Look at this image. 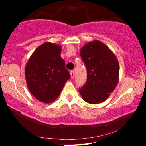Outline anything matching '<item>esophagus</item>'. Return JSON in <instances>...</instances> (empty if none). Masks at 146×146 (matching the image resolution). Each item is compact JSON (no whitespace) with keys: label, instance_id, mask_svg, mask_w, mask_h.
Listing matches in <instances>:
<instances>
[{"label":"esophagus","instance_id":"1","mask_svg":"<svg viewBox=\"0 0 146 146\" xmlns=\"http://www.w3.org/2000/svg\"><path fill=\"white\" fill-rule=\"evenodd\" d=\"M70 74H71V78L72 79L74 78V77H75V73H74V71H70Z\"/></svg>","mask_w":146,"mask_h":146}]
</instances>
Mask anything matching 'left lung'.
<instances>
[{"label": "left lung", "instance_id": "left-lung-1", "mask_svg": "<svg viewBox=\"0 0 146 146\" xmlns=\"http://www.w3.org/2000/svg\"><path fill=\"white\" fill-rule=\"evenodd\" d=\"M80 55L87 69L86 82L79 89L87 103L104 102L116 88L119 64L116 56L101 41H90L80 48Z\"/></svg>", "mask_w": 146, "mask_h": 146}]
</instances>
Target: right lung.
<instances>
[{"label":"right lung","mask_w":146,"mask_h":146,"mask_svg":"<svg viewBox=\"0 0 146 146\" xmlns=\"http://www.w3.org/2000/svg\"><path fill=\"white\" fill-rule=\"evenodd\" d=\"M61 51L59 44L43 43L31 54L25 66V79L30 93L43 103L54 102L71 78L60 56Z\"/></svg>","instance_id":"1"}]
</instances>
